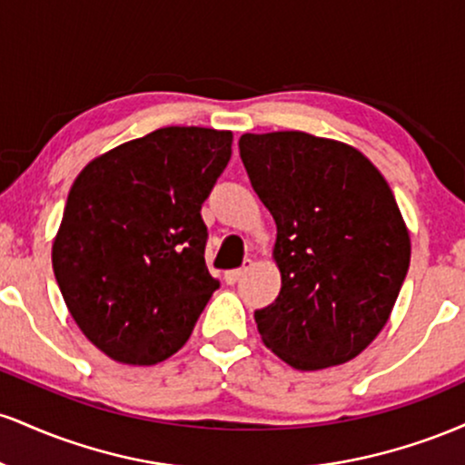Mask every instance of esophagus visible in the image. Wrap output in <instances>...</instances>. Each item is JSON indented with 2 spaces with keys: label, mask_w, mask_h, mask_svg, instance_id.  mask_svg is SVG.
<instances>
[{
  "label": "esophagus",
  "mask_w": 465,
  "mask_h": 465,
  "mask_svg": "<svg viewBox=\"0 0 465 465\" xmlns=\"http://www.w3.org/2000/svg\"><path fill=\"white\" fill-rule=\"evenodd\" d=\"M251 266H253V260H244V264L240 266V269L227 271V273H225V282H227V284H229V286L238 284V282L242 280V277L249 273V269H251Z\"/></svg>",
  "instance_id": "esophagus-1"
}]
</instances>
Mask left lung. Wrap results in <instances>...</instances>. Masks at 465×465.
Wrapping results in <instances>:
<instances>
[{"label": "left lung", "instance_id": "obj_1", "mask_svg": "<svg viewBox=\"0 0 465 465\" xmlns=\"http://www.w3.org/2000/svg\"><path fill=\"white\" fill-rule=\"evenodd\" d=\"M255 194L273 216L282 291L255 311L264 345L302 371L343 365L381 334L411 238L381 170L354 146L303 131L244 133Z\"/></svg>", "mask_w": 465, "mask_h": 465}]
</instances>
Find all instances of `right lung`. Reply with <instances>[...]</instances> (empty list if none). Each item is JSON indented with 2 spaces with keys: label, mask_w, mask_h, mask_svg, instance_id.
<instances>
[{
  "label": "right lung",
  "mask_w": 465,
  "mask_h": 465,
  "mask_svg": "<svg viewBox=\"0 0 465 465\" xmlns=\"http://www.w3.org/2000/svg\"><path fill=\"white\" fill-rule=\"evenodd\" d=\"M232 131L165 126L80 170L52 266L80 332L109 359L157 365L190 339L218 282L205 266L203 201Z\"/></svg>",
  "instance_id": "right-lung-1"
}]
</instances>
